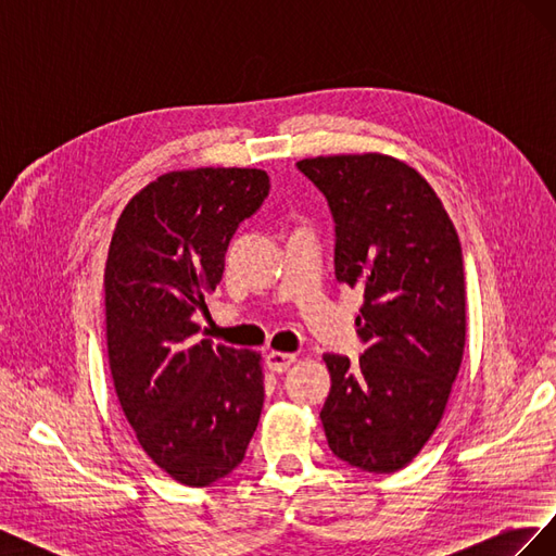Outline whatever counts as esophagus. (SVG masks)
<instances>
[{"label": "esophagus", "instance_id": "obj_1", "mask_svg": "<svg viewBox=\"0 0 556 556\" xmlns=\"http://www.w3.org/2000/svg\"><path fill=\"white\" fill-rule=\"evenodd\" d=\"M296 362V355H290V352H276V350H271L266 355V366L271 368V371H276V374H282V371H288V368L292 366Z\"/></svg>", "mask_w": 556, "mask_h": 556}]
</instances>
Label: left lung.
Here are the masks:
<instances>
[{
    "mask_svg": "<svg viewBox=\"0 0 556 556\" xmlns=\"http://www.w3.org/2000/svg\"><path fill=\"white\" fill-rule=\"evenodd\" d=\"M327 197L336 280L357 288L359 362L325 355L319 413L336 457L394 473L439 427L466 343L464 257L447 211L406 162L380 153L296 162Z\"/></svg>",
    "mask_w": 556,
    "mask_h": 556,
    "instance_id": "8db88e82",
    "label": "left lung"
}]
</instances>
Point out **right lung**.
<instances>
[{
    "label": "right lung",
    "instance_id": "1",
    "mask_svg": "<svg viewBox=\"0 0 556 556\" xmlns=\"http://www.w3.org/2000/svg\"><path fill=\"white\" fill-rule=\"evenodd\" d=\"M262 169L169 172L134 194L106 271V343L117 401L146 454L188 486L229 476L264 406L257 352L197 341L239 225L268 194Z\"/></svg>",
    "mask_w": 556,
    "mask_h": 556
}]
</instances>
